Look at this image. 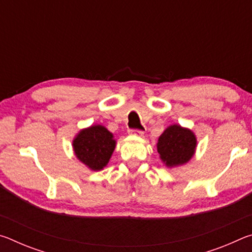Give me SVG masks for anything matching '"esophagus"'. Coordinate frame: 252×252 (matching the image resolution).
Instances as JSON below:
<instances>
[{
    "label": "esophagus",
    "instance_id": "obj_1",
    "mask_svg": "<svg viewBox=\"0 0 252 252\" xmlns=\"http://www.w3.org/2000/svg\"><path fill=\"white\" fill-rule=\"evenodd\" d=\"M127 133L130 135H133V136H143L144 132L142 130H133V129H130L127 130Z\"/></svg>",
    "mask_w": 252,
    "mask_h": 252
}]
</instances>
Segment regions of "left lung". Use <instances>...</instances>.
Returning a JSON list of instances; mask_svg holds the SVG:
<instances>
[{
	"mask_svg": "<svg viewBox=\"0 0 252 252\" xmlns=\"http://www.w3.org/2000/svg\"><path fill=\"white\" fill-rule=\"evenodd\" d=\"M197 138L192 131L180 125H172L163 131L157 143L161 161L168 168L186 164L194 156Z\"/></svg>",
	"mask_w": 252,
	"mask_h": 252,
	"instance_id": "obj_1",
	"label": "left lung"
}]
</instances>
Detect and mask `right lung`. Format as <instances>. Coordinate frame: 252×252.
<instances>
[{
	"mask_svg": "<svg viewBox=\"0 0 252 252\" xmlns=\"http://www.w3.org/2000/svg\"><path fill=\"white\" fill-rule=\"evenodd\" d=\"M72 146L78 160L92 171H100L109 163L117 141L105 126L94 125L80 130Z\"/></svg>",
	"mask_w": 252,
	"mask_h": 252,
	"instance_id": "obj_1",
	"label": "right lung"
}]
</instances>
